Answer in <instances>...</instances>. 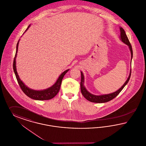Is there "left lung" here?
<instances>
[{
	"instance_id": "left-lung-1",
	"label": "left lung",
	"mask_w": 146,
	"mask_h": 146,
	"mask_svg": "<svg viewBox=\"0 0 146 146\" xmlns=\"http://www.w3.org/2000/svg\"><path fill=\"white\" fill-rule=\"evenodd\" d=\"M120 29V33H121V35H120V39L122 41L123 43H124L125 44H126L128 46L129 49L130 50L131 52V60L133 58V49H132V47L130 43V42L129 41L128 37L125 34V32L124 31V30L122 28H119ZM131 70L130 71V74L129 77L127 79V80H126V82H125V83L122 86L121 88H119V89H118L117 91H115V92L111 93V94H103V95H99V96H96V95H94L90 93L88 90L86 89V88L85 87V86L84 85V76L82 73V72H81V82H80V88H81V92L83 96L87 99L88 101L91 102H93V103H106L108 102H109L112 99H113L114 98H115L121 92V91L123 90V88H124V86L127 84V83L128 82L129 80L130 79V76H131Z\"/></svg>"
}]
</instances>
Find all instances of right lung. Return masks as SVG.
Instances as JSON below:
<instances>
[{"mask_svg":"<svg viewBox=\"0 0 146 146\" xmlns=\"http://www.w3.org/2000/svg\"><path fill=\"white\" fill-rule=\"evenodd\" d=\"M30 27V25L28 26L27 29L25 31V32L29 29ZM24 32V33H25ZM18 43L19 41H18L16 47V52L13 60V68L15 74V76L16 77V79L17 80L18 83L20 86L22 90L23 91L24 94H25L27 96H28L30 98L35 99V100H49V99H52L54 98L57 94H58V91L60 90V88L61 86V84L62 82V79L64 78L66 73L69 70L64 71L60 76H59L57 81L56 82L51 86L50 88H47L46 90H34L33 89H31L30 88L27 87L24 84L23 82H22L21 79L19 78V76L18 74L17 69H16V58L17 57V53L18 52Z\"/></svg>","mask_w":146,"mask_h":146,"instance_id":"obj_1","label":"right lung"}]
</instances>
